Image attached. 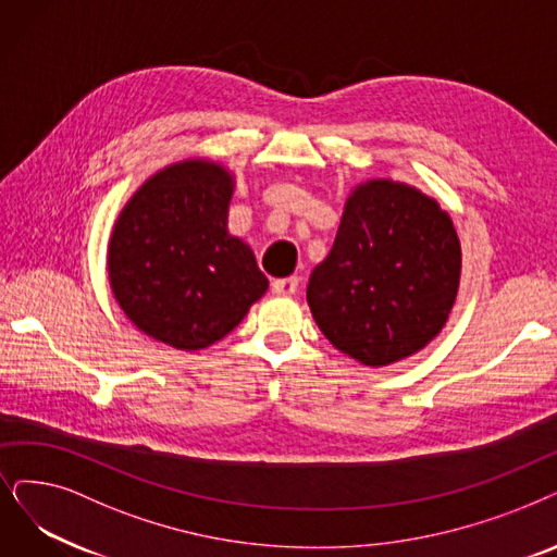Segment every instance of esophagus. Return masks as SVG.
Segmentation results:
<instances>
[{
  "label": "esophagus",
  "instance_id": "34e87169",
  "mask_svg": "<svg viewBox=\"0 0 557 557\" xmlns=\"http://www.w3.org/2000/svg\"><path fill=\"white\" fill-rule=\"evenodd\" d=\"M297 285H299L297 276L276 278V281H272V293L278 295V297H290V295L297 293Z\"/></svg>",
  "mask_w": 557,
  "mask_h": 557
}]
</instances>
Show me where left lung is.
<instances>
[{
	"label": "left lung",
	"mask_w": 557,
	"mask_h": 557,
	"mask_svg": "<svg viewBox=\"0 0 557 557\" xmlns=\"http://www.w3.org/2000/svg\"><path fill=\"white\" fill-rule=\"evenodd\" d=\"M459 276L450 214L407 183L372 177L347 196L336 242L310 274L306 299L333 347L384 368L438 336Z\"/></svg>",
	"instance_id": "obj_1"
}]
</instances>
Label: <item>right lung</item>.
Segmentation results:
<instances>
[{"mask_svg":"<svg viewBox=\"0 0 557 557\" xmlns=\"http://www.w3.org/2000/svg\"><path fill=\"white\" fill-rule=\"evenodd\" d=\"M233 189L224 164L189 158L152 173L121 210L107 249L109 285L152 341L206 349L270 287L249 244L228 233Z\"/></svg>","mask_w":557,"mask_h":557,"instance_id":"1","label":"right lung"}]
</instances>
